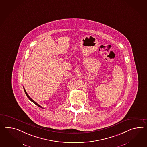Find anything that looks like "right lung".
<instances>
[{
  "label": "right lung",
  "instance_id": "1",
  "mask_svg": "<svg viewBox=\"0 0 147 147\" xmlns=\"http://www.w3.org/2000/svg\"><path fill=\"white\" fill-rule=\"evenodd\" d=\"M24 91H25V94H26V95H27V98H29V100H30V101H31L32 102H33L34 103H35V105H37L38 107H40V108H42V107H41L40 105H39L38 104H37V103H36V102L34 101V100H33V99H32L31 98H30V96L28 95V94H27V93L26 92V90H25V89L24 88Z\"/></svg>",
  "mask_w": 147,
  "mask_h": 147
}]
</instances>
